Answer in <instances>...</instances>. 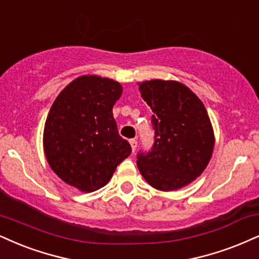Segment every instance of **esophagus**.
I'll return each mask as SVG.
<instances>
[{"mask_svg":"<svg viewBox=\"0 0 259 259\" xmlns=\"http://www.w3.org/2000/svg\"><path fill=\"white\" fill-rule=\"evenodd\" d=\"M130 144H131V146H132L133 152H135L136 149H137V145H138V142H137V139H131Z\"/></svg>","mask_w":259,"mask_h":259,"instance_id":"34e87169","label":"esophagus"}]
</instances>
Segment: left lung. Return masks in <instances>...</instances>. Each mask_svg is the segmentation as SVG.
I'll list each match as a JSON object with an SVG mask.
<instances>
[{"instance_id": "obj_1", "label": "left lung", "mask_w": 259, "mask_h": 259, "mask_svg": "<svg viewBox=\"0 0 259 259\" xmlns=\"http://www.w3.org/2000/svg\"><path fill=\"white\" fill-rule=\"evenodd\" d=\"M139 91L154 113L155 131L152 148L137 155L140 174L159 191L186 186L203 173L212 155L215 140L205 107L178 81H144Z\"/></svg>"}]
</instances>
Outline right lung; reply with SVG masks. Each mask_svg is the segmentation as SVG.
Wrapping results in <instances>:
<instances>
[{
  "instance_id": "1",
  "label": "right lung",
  "mask_w": 259,
  "mask_h": 259,
  "mask_svg": "<svg viewBox=\"0 0 259 259\" xmlns=\"http://www.w3.org/2000/svg\"><path fill=\"white\" fill-rule=\"evenodd\" d=\"M122 94L117 81L76 78L57 96L44 126V151L57 177L82 192L103 187L132 152L113 116Z\"/></svg>"
}]
</instances>
